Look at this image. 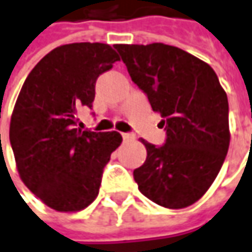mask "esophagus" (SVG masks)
Returning <instances> with one entry per match:
<instances>
[{
  "mask_svg": "<svg viewBox=\"0 0 252 252\" xmlns=\"http://www.w3.org/2000/svg\"><path fill=\"white\" fill-rule=\"evenodd\" d=\"M123 139H124V141H129V139H134V135L132 134H123Z\"/></svg>",
  "mask_w": 252,
  "mask_h": 252,
  "instance_id": "1",
  "label": "esophagus"
}]
</instances>
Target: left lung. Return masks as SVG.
Returning a JSON list of instances; mask_svg holds the SVG:
<instances>
[{"label":"left lung","instance_id":"1","mask_svg":"<svg viewBox=\"0 0 252 252\" xmlns=\"http://www.w3.org/2000/svg\"><path fill=\"white\" fill-rule=\"evenodd\" d=\"M134 83L166 126V143L142 139L146 160L134 170L139 191L155 204L181 209L212 186L229 151V101L211 65L163 43L116 44Z\"/></svg>","mask_w":252,"mask_h":252}]
</instances>
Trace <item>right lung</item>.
Instances as JSON below:
<instances>
[{
  "label": "right lung",
  "mask_w": 252,
  "mask_h": 252,
  "mask_svg": "<svg viewBox=\"0 0 252 252\" xmlns=\"http://www.w3.org/2000/svg\"><path fill=\"white\" fill-rule=\"evenodd\" d=\"M120 57L104 43L54 48L28 75L9 126L16 169L23 184L58 212H78L96 199L111 153L123 142L117 131L76 128V113L92 107L99 75Z\"/></svg>",
  "instance_id": "1"
}]
</instances>
